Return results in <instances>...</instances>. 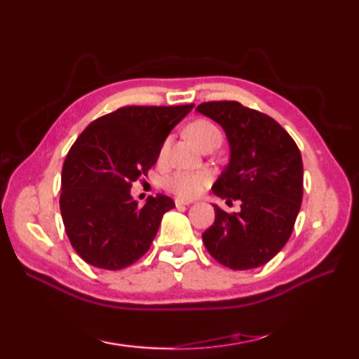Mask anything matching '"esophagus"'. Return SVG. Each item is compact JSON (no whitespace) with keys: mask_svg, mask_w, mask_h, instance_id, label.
I'll list each match as a JSON object with an SVG mask.
<instances>
[{"mask_svg":"<svg viewBox=\"0 0 359 359\" xmlns=\"http://www.w3.org/2000/svg\"><path fill=\"white\" fill-rule=\"evenodd\" d=\"M174 202H175V207H182V205H184V207H187V205H191L193 203L191 201H187V199H175Z\"/></svg>","mask_w":359,"mask_h":359,"instance_id":"esophagus-1","label":"esophagus"}]
</instances>
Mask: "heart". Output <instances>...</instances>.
<instances>
[{"label":"heart","mask_w":359,"mask_h":359,"mask_svg":"<svg viewBox=\"0 0 359 359\" xmlns=\"http://www.w3.org/2000/svg\"><path fill=\"white\" fill-rule=\"evenodd\" d=\"M187 135L194 144L199 148L207 147V144H220L222 142V133L220 129L211 123L210 120H196L187 128ZM168 140L162 143L160 148V157L166 154ZM210 175L205 171H174L163 179V187L168 191L174 193L175 196L184 197V199H193L197 194L202 193V189L208 185Z\"/></svg>","instance_id":"1"}]
</instances>
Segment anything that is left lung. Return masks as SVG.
Instances as JSON below:
<instances>
[{
	"mask_svg": "<svg viewBox=\"0 0 359 359\" xmlns=\"http://www.w3.org/2000/svg\"><path fill=\"white\" fill-rule=\"evenodd\" d=\"M196 111L222 126L230 144V162L212 193L228 203L241 202L233 215L215 205V224L202 241L228 269H257L284 248L301 210L299 148L276 120L239 102H208Z\"/></svg>",
	"mask_w": 359,
	"mask_h": 359,
	"instance_id": "left-lung-1",
	"label": "left lung"
}]
</instances>
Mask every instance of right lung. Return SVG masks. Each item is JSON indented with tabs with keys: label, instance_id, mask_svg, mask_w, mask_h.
Returning a JSON list of instances; mask_svg holds the SVG:
<instances>
[{
	"label": "right lung",
	"instance_id": "right-lung-1",
	"mask_svg": "<svg viewBox=\"0 0 359 359\" xmlns=\"http://www.w3.org/2000/svg\"><path fill=\"white\" fill-rule=\"evenodd\" d=\"M194 108L125 106L94 120L75 140L62 171L60 211L77 255L103 270H121L147 253L166 211L157 194L139 207L133 182L157 162L172 128Z\"/></svg>",
	"mask_w": 359,
	"mask_h": 359
}]
</instances>
